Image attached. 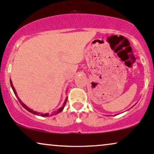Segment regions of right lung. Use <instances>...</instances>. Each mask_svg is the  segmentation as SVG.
Masks as SVG:
<instances>
[{
	"label": "right lung",
	"instance_id": "1",
	"mask_svg": "<svg viewBox=\"0 0 154 154\" xmlns=\"http://www.w3.org/2000/svg\"><path fill=\"white\" fill-rule=\"evenodd\" d=\"M10 83H11V88H12L13 91V92H14V94H15V95H16V96L17 98H18V100H19V102H20V103L21 104V106H23V107L24 108V109H26V110H27V111H29V112H31V113H33V114H35V115H37V116H39V115H41V116H48V114H49V113H38V112L34 111L33 110H32V109H30V108H28V106L26 105V104H24L23 103V102L21 101V100H20V98H18V95H17V93H16V89H15L14 86H13V83H12V81H11V79H10ZM66 101H67V97H66V99H65V100H64L63 103V106H62L61 107H60V108H59V109H58V111H56V114H58V113H60V112H61V111H63V109L64 106H65L66 103ZM51 116H52V115H51Z\"/></svg>",
	"mask_w": 154,
	"mask_h": 154
}]
</instances>
